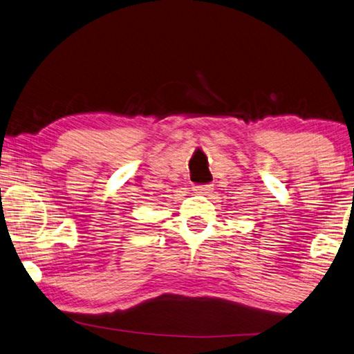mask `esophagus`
I'll list each match as a JSON object with an SVG mask.
<instances>
[{"label": "esophagus", "mask_w": 354, "mask_h": 354, "mask_svg": "<svg viewBox=\"0 0 354 354\" xmlns=\"http://www.w3.org/2000/svg\"><path fill=\"white\" fill-rule=\"evenodd\" d=\"M194 191L200 194H211L213 191V184H202V186H194Z\"/></svg>", "instance_id": "obj_1"}]
</instances>
